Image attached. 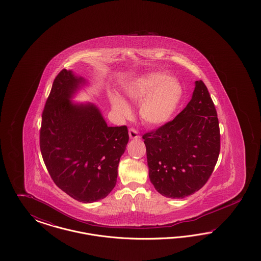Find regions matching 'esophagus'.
<instances>
[{
    "label": "esophagus",
    "mask_w": 261,
    "mask_h": 261,
    "mask_svg": "<svg viewBox=\"0 0 261 261\" xmlns=\"http://www.w3.org/2000/svg\"><path fill=\"white\" fill-rule=\"evenodd\" d=\"M129 137L131 138V139H139V133H138V131H137L135 128H133V127H131L130 129H129Z\"/></svg>",
    "instance_id": "1"
}]
</instances>
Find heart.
<instances>
[{
    "label": "heart",
    "mask_w": 261,
    "mask_h": 261,
    "mask_svg": "<svg viewBox=\"0 0 261 261\" xmlns=\"http://www.w3.org/2000/svg\"><path fill=\"white\" fill-rule=\"evenodd\" d=\"M128 99L141 102L140 115L150 125H162L171 119L182 99L180 83L162 72L141 76L127 89ZM112 108L119 115L129 117L131 109L124 99L112 96Z\"/></svg>",
    "instance_id": "1"
}]
</instances>
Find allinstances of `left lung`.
Listing matches in <instances>:
<instances>
[{
    "label": "left lung",
    "instance_id": "left-lung-1",
    "mask_svg": "<svg viewBox=\"0 0 261 261\" xmlns=\"http://www.w3.org/2000/svg\"><path fill=\"white\" fill-rule=\"evenodd\" d=\"M150 182L171 199L195 194L208 181L220 152V129L205 84L174 119L143 135Z\"/></svg>",
    "mask_w": 261,
    "mask_h": 261
}]
</instances>
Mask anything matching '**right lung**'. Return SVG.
I'll list each match as a JSON object with an SVG mask.
<instances>
[{"instance_id":"1","label":"right lung","mask_w":261,"mask_h":261,"mask_svg":"<svg viewBox=\"0 0 261 261\" xmlns=\"http://www.w3.org/2000/svg\"><path fill=\"white\" fill-rule=\"evenodd\" d=\"M82 82L66 69L56 76L42 113L40 149L55 184L78 201L93 202L115 187L129 135L125 125L108 126L94 105L71 103Z\"/></svg>"}]
</instances>
